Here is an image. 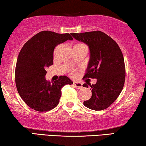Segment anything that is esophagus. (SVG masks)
Segmentation results:
<instances>
[{"instance_id":"1","label":"esophagus","mask_w":146,"mask_h":146,"mask_svg":"<svg viewBox=\"0 0 146 146\" xmlns=\"http://www.w3.org/2000/svg\"><path fill=\"white\" fill-rule=\"evenodd\" d=\"M74 86L78 89H80L82 88V84L80 82H74Z\"/></svg>"}]
</instances>
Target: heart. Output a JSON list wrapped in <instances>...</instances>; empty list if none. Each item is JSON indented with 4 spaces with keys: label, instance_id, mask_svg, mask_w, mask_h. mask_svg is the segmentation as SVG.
<instances>
[{
    "label": "heart",
    "instance_id": "1",
    "mask_svg": "<svg viewBox=\"0 0 146 146\" xmlns=\"http://www.w3.org/2000/svg\"><path fill=\"white\" fill-rule=\"evenodd\" d=\"M77 45H80V44H77Z\"/></svg>",
    "mask_w": 146,
    "mask_h": 146
}]
</instances>
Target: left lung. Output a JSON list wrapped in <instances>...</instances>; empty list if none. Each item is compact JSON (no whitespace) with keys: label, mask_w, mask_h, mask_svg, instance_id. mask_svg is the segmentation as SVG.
Here are the masks:
<instances>
[{"label":"left lung","mask_w":146,"mask_h":146,"mask_svg":"<svg viewBox=\"0 0 146 146\" xmlns=\"http://www.w3.org/2000/svg\"><path fill=\"white\" fill-rule=\"evenodd\" d=\"M76 40L88 45L90 60L84 78L97 79L96 84L90 86L92 97L84 105L93 110L108 108L120 94L124 85V60L115 40L101 31L72 33ZM84 87L88 88L86 84Z\"/></svg>","instance_id":"1"}]
</instances>
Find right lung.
Masks as SVG:
<instances>
[{
	"instance_id": "right-lung-1",
	"label": "right lung",
	"mask_w": 146,
	"mask_h": 146,
	"mask_svg": "<svg viewBox=\"0 0 146 146\" xmlns=\"http://www.w3.org/2000/svg\"><path fill=\"white\" fill-rule=\"evenodd\" d=\"M70 35L40 32L20 51L15 69L16 86L21 98L35 110L47 111L54 108L59 103L62 88L73 84L66 76L52 83L45 78L46 68L53 64L54 48L68 40H72Z\"/></svg>"
}]
</instances>
